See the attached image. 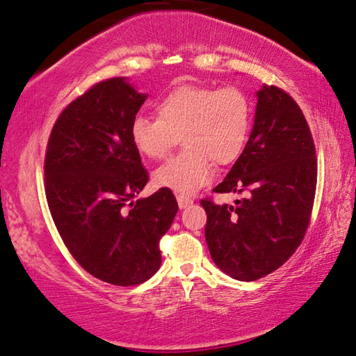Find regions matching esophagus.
I'll return each instance as SVG.
<instances>
[{"label":"esophagus","mask_w":356,"mask_h":356,"mask_svg":"<svg viewBox=\"0 0 356 356\" xmlns=\"http://www.w3.org/2000/svg\"><path fill=\"white\" fill-rule=\"evenodd\" d=\"M177 204H179V207L180 209H186V207H190L191 204H193V200L190 199V197H186V196H177Z\"/></svg>","instance_id":"obj_1"}]
</instances>
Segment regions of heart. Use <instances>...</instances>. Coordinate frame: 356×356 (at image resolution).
I'll return each instance as SVG.
<instances>
[{
	"instance_id": "b5f03b06",
	"label": "heart",
	"mask_w": 356,
	"mask_h": 356,
	"mask_svg": "<svg viewBox=\"0 0 356 356\" xmlns=\"http://www.w3.org/2000/svg\"><path fill=\"white\" fill-rule=\"evenodd\" d=\"M157 118L137 115L131 140L141 156L161 160L182 135L185 152L154 172V184L179 195H193L215 176V166L229 165L243 152L252 126V102L241 88L182 86L156 106Z\"/></svg>"
}]
</instances>
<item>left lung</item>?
<instances>
[{"mask_svg": "<svg viewBox=\"0 0 356 356\" xmlns=\"http://www.w3.org/2000/svg\"><path fill=\"white\" fill-rule=\"evenodd\" d=\"M318 161L300 107L274 86L257 92L244 151L216 193H245L234 205L204 199L205 241L216 266L241 282L279 269L299 248L312 216Z\"/></svg>", "mask_w": 356, "mask_h": 356, "instance_id": "left-lung-1", "label": "left lung"}]
</instances>
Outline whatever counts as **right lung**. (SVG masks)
<instances>
[{
    "mask_svg": "<svg viewBox=\"0 0 356 356\" xmlns=\"http://www.w3.org/2000/svg\"><path fill=\"white\" fill-rule=\"evenodd\" d=\"M147 95L126 77L96 83L60 113L44 159V191L63 243L96 279L140 285L161 264L160 238L179 210L171 190L147 184L131 122Z\"/></svg>",
    "mask_w": 356,
    "mask_h": 356,
    "instance_id": "add662e5",
    "label": "right lung"
}]
</instances>
